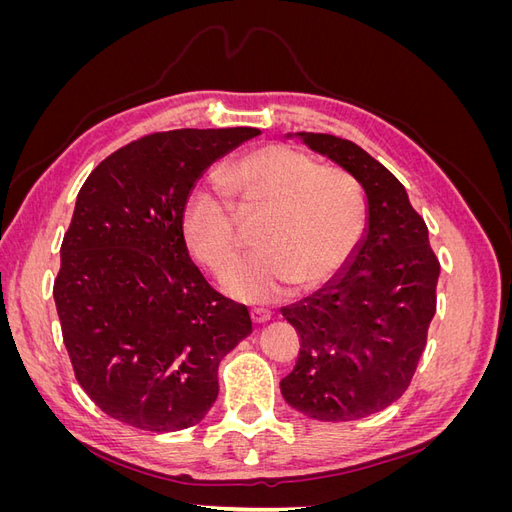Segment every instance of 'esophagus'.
<instances>
[{"label": "esophagus", "mask_w": 512, "mask_h": 512, "mask_svg": "<svg viewBox=\"0 0 512 512\" xmlns=\"http://www.w3.org/2000/svg\"><path fill=\"white\" fill-rule=\"evenodd\" d=\"M250 316H252V322H254V324H265V322L271 320V312H269V309H262V307H254L252 312H250Z\"/></svg>", "instance_id": "34e87169"}]
</instances>
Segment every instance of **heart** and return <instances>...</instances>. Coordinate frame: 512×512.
Listing matches in <instances>:
<instances>
[{"mask_svg": "<svg viewBox=\"0 0 512 512\" xmlns=\"http://www.w3.org/2000/svg\"><path fill=\"white\" fill-rule=\"evenodd\" d=\"M224 181L241 203L269 209L258 235L262 250L232 262L222 275V288L241 301L269 303L292 282L327 280L363 237L367 209L359 183L297 149H256L230 164ZM181 224L192 252L215 271L239 250L235 209L211 183L190 192Z\"/></svg>", "mask_w": 512, "mask_h": 512, "instance_id": "b5f03b06", "label": "heart"}]
</instances>
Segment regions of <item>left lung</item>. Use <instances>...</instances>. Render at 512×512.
I'll use <instances>...</instances> for the list:
<instances>
[{"instance_id": "left-lung-1", "label": "left lung", "mask_w": 512, "mask_h": 512, "mask_svg": "<svg viewBox=\"0 0 512 512\" xmlns=\"http://www.w3.org/2000/svg\"><path fill=\"white\" fill-rule=\"evenodd\" d=\"M286 136L361 185L367 222L344 267L314 294L282 307L301 352L280 389L294 410L316 421H356L408 389L436 314L440 262L423 218L389 168L333 134Z\"/></svg>"}]
</instances>
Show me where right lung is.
Returning a JSON list of instances; mask_svg holds the SVG:
<instances>
[{"label": "right lung", "instance_id": "1", "mask_svg": "<svg viewBox=\"0 0 512 512\" xmlns=\"http://www.w3.org/2000/svg\"><path fill=\"white\" fill-rule=\"evenodd\" d=\"M258 134L145 136L102 160L76 196L53 297L76 380L121 423L164 433L203 421L220 361L252 333L247 307L192 262L181 220L205 170Z\"/></svg>", "mask_w": 512, "mask_h": 512}]
</instances>
